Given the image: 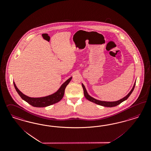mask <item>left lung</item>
I'll list each match as a JSON object with an SVG mask.
<instances>
[{
  "label": "left lung",
  "instance_id": "left-lung-1",
  "mask_svg": "<svg viewBox=\"0 0 151 151\" xmlns=\"http://www.w3.org/2000/svg\"><path fill=\"white\" fill-rule=\"evenodd\" d=\"M136 82V81H135ZM135 82L134 83V86L132 88V90L130 91V92L129 93L128 95H127L125 97H124L123 99L119 100L116 101H112V102H110V101H100L98 100H96L94 99L93 97L90 96L88 93H87V91L86 89L84 86L83 85V84L82 83V87L83 88L84 91V95L85 97L88 100L92 102H94L96 104H97V105H99L101 106H105V107H114V106H117L118 105H119L120 104H121L122 102H123V101L126 100L128 99L129 97L130 96V95L132 94V93L133 92V90L134 89V87H135Z\"/></svg>",
  "mask_w": 151,
  "mask_h": 151
}]
</instances>
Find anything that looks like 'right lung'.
I'll return each mask as SVG.
<instances>
[{
    "mask_svg": "<svg viewBox=\"0 0 151 151\" xmlns=\"http://www.w3.org/2000/svg\"><path fill=\"white\" fill-rule=\"evenodd\" d=\"M72 78V77L67 79L64 83L62 84L60 87L59 88V89H58L56 92L54 93L53 94H51L45 97H30L26 95H24L19 89H18L16 84L14 82H13V84L17 93L23 100L25 101L29 105L34 107H46V106H50L52 104H54L62 100V98L63 97L64 95L65 89L67 86L71 81Z\"/></svg>",
    "mask_w": 151,
    "mask_h": 151,
    "instance_id": "obj_1",
    "label": "right lung"
}]
</instances>
